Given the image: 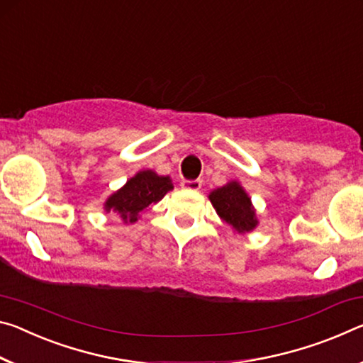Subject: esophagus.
<instances>
[{"label":"esophagus","mask_w":363,"mask_h":363,"mask_svg":"<svg viewBox=\"0 0 363 363\" xmlns=\"http://www.w3.org/2000/svg\"><path fill=\"white\" fill-rule=\"evenodd\" d=\"M182 189H186V191H194V192H197V191H200V187H202V181L200 179H195V181H184L182 184Z\"/></svg>","instance_id":"obj_1"}]
</instances>
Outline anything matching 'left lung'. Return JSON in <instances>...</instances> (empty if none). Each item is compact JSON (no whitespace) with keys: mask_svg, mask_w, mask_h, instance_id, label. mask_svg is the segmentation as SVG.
Wrapping results in <instances>:
<instances>
[{"mask_svg":"<svg viewBox=\"0 0 363 363\" xmlns=\"http://www.w3.org/2000/svg\"><path fill=\"white\" fill-rule=\"evenodd\" d=\"M208 200L218 216L233 228L234 233L247 234L258 226L257 210L242 184L229 181L208 194Z\"/></svg>","mask_w":363,"mask_h":363,"instance_id":"1","label":"left lung"}]
</instances>
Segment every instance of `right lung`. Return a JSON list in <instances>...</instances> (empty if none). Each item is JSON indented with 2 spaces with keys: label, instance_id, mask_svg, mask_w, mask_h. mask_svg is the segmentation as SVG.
<instances>
[{
  "label": "right lung",
  "instance_id": "right-lung-1",
  "mask_svg": "<svg viewBox=\"0 0 363 363\" xmlns=\"http://www.w3.org/2000/svg\"><path fill=\"white\" fill-rule=\"evenodd\" d=\"M172 189L174 186L169 176H160L153 169H142L109 195L103 203V210L114 213L124 224H134L139 221L142 211L152 203H158Z\"/></svg>",
  "mask_w": 363,
  "mask_h": 363
}]
</instances>
